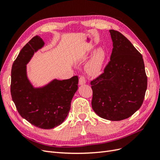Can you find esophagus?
I'll list each match as a JSON object with an SVG mask.
<instances>
[{
    "mask_svg": "<svg viewBox=\"0 0 160 160\" xmlns=\"http://www.w3.org/2000/svg\"><path fill=\"white\" fill-rule=\"evenodd\" d=\"M86 83V78L83 75H81L79 77V85H83Z\"/></svg>",
    "mask_w": 160,
    "mask_h": 160,
    "instance_id": "esophagus-1",
    "label": "esophagus"
}]
</instances>
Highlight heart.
I'll return each instance as SVG.
<instances>
[{"instance_id": "heart-1", "label": "heart", "mask_w": 160, "mask_h": 160, "mask_svg": "<svg viewBox=\"0 0 160 160\" xmlns=\"http://www.w3.org/2000/svg\"><path fill=\"white\" fill-rule=\"evenodd\" d=\"M105 60V52L103 50L97 51L87 65V71L90 75H96L101 71Z\"/></svg>"}]
</instances>
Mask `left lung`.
Segmentation results:
<instances>
[{
  "instance_id": "1",
  "label": "left lung",
  "mask_w": 160,
  "mask_h": 160,
  "mask_svg": "<svg viewBox=\"0 0 160 160\" xmlns=\"http://www.w3.org/2000/svg\"><path fill=\"white\" fill-rule=\"evenodd\" d=\"M109 32L113 48L103 73L91 81V105L99 117L121 121L142 106L148 77L141 53L122 33Z\"/></svg>"
}]
</instances>
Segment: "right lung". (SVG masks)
I'll use <instances>...</instances> for the list:
<instances>
[{"label":"right lung","mask_w":160,"mask_h":160,"mask_svg":"<svg viewBox=\"0 0 160 160\" xmlns=\"http://www.w3.org/2000/svg\"><path fill=\"white\" fill-rule=\"evenodd\" d=\"M44 45L39 36H35L23 47L11 70V93L22 118L41 129H50L64 122L71 102L78 89V76L51 81L41 88H34L27 79L26 65L34 52Z\"/></svg>","instance_id":"obj_1"}]
</instances>
